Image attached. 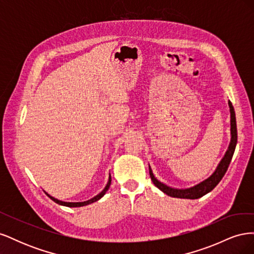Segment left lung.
Masks as SVG:
<instances>
[{"label": "left lung", "instance_id": "left-lung-1", "mask_svg": "<svg viewBox=\"0 0 254 254\" xmlns=\"http://www.w3.org/2000/svg\"><path fill=\"white\" fill-rule=\"evenodd\" d=\"M229 107H230V112H231V135H232L231 143H230L226 155L220 161V163L218 164L216 171H215L213 173V175L211 177H209L206 180L197 184V186H195L193 188L187 189V190H177V189L167 187V186H165V184L158 181L155 178V176H153V174L151 172V168L149 166V175H150L151 181L159 190H162L163 193H165L166 195L171 196V197H175V198L197 199V198H200V197L204 196L205 194L209 193V191H211L215 187L217 186L219 181L222 179V177L225 176L228 167H229V164H230V162H231L233 153H234V150L236 147V143H237V129H236L235 112H234L232 103L230 101H229Z\"/></svg>", "mask_w": 254, "mask_h": 254}]
</instances>
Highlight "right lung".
<instances>
[{"label": "right lung", "instance_id": "add662e5", "mask_svg": "<svg viewBox=\"0 0 254 254\" xmlns=\"http://www.w3.org/2000/svg\"><path fill=\"white\" fill-rule=\"evenodd\" d=\"M110 184H111V176H109V181H108V183H107V186L105 187V189L101 191V193H99L98 195H96L95 197H93L92 199H90V200H88V201H83V202H64V201H60V200H58V199H56V198H54V197L50 196L48 193H45V194H47V195L52 199L53 201H55L56 203L61 204V205L71 206V207H75V206H83V205L90 204V203H92V202H95V201H97V200H98V199H101V198L106 194V191L109 190Z\"/></svg>", "mask_w": 254, "mask_h": 254}]
</instances>
